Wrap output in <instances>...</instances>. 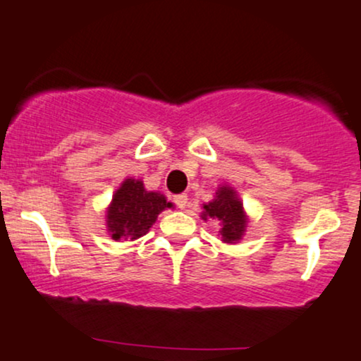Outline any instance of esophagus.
<instances>
[{
	"mask_svg": "<svg viewBox=\"0 0 361 361\" xmlns=\"http://www.w3.org/2000/svg\"><path fill=\"white\" fill-rule=\"evenodd\" d=\"M173 202H175L178 209H181V210H183L185 207H186V204H188V197H186L185 193H181V195H176V197L173 198Z\"/></svg>",
	"mask_w": 361,
	"mask_h": 361,
	"instance_id": "esophagus-1",
	"label": "esophagus"
}]
</instances>
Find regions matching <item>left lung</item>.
<instances>
[{"instance_id": "obj_1", "label": "left lung", "mask_w": 361, "mask_h": 361, "mask_svg": "<svg viewBox=\"0 0 361 361\" xmlns=\"http://www.w3.org/2000/svg\"><path fill=\"white\" fill-rule=\"evenodd\" d=\"M202 217H212L219 219L222 222V229L219 231L222 235V241L234 243L241 239L244 234V227H246V215L243 212V204L239 198L235 197L234 190L229 186H222L219 188L217 197L212 202L204 205V214Z\"/></svg>"}]
</instances>
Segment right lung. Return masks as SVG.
<instances>
[{"label":"right lung","instance_id":"right-lung-1","mask_svg":"<svg viewBox=\"0 0 361 361\" xmlns=\"http://www.w3.org/2000/svg\"><path fill=\"white\" fill-rule=\"evenodd\" d=\"M171 207L161 193L147 192L142 181L128 178L115 192L106 214V226L111 238L137 239L151 229L157 215Z\"/></svg>","mask_w":361,"mask_h":361}]
</instances>
